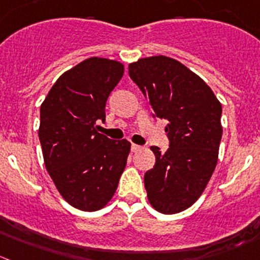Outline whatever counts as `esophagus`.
I'll list each match as a JSON object with an SVG mask.
<instances>
[{
    "mask_svg": "<svg viewBox=\"0 0 260 260\" xmlns=\"http://www.w3.org/2000/svg\"><path fill=\"white\" fill-rule=\"evenodd\" d=\"M140 149H142V147H140V145L134 144V143H133V144H132V150H133V152H138V150H140Z\"/></svg>",
    "mask_w": 260,
    "mask_h": 260,
    "instance_id": "esophagus-1",
    "label": "esophagus"
}]
</instances>
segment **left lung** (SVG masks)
<instances>
[{"label": "left lung", "instance_id": "left-lung-1", "mask_svg": "<svg viewBox=\"0 0 260 260\" xmlns=\"http://www.w3.org/2000/svg\"><path fill=\"white\" fill-rule=\"evenodd\" d=\"M128 75L152 106L153 117L169 122L167 152L150 147L155 165L144 175L148 199L160 213H179L197 202L216 169L222 106L206 81L174 58H140L128 65Z\"/></svg>", "mask_w": 260, "mask_h": 260}]
</instances>
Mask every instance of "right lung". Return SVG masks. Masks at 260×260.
<instances>
[{
	"label": "right lung",
	"mask_w": 260,
	"mask_h": 260,
	"mask_svg": "<svg viewBox=\"0 0 260 260\" xmlns=\"http://www.w3.org/2000/svg\"><path fill=\"white\" fill-rule=\"evenodd\" d=\"M122 75L117 61L88 58L62 74L41 106L38 135L46 169L63 199L80 211L103 208L125 170L130 143L97 132Z\"/></svg>",
	"instance_id": "right-lung-1"
}]
</instances>
